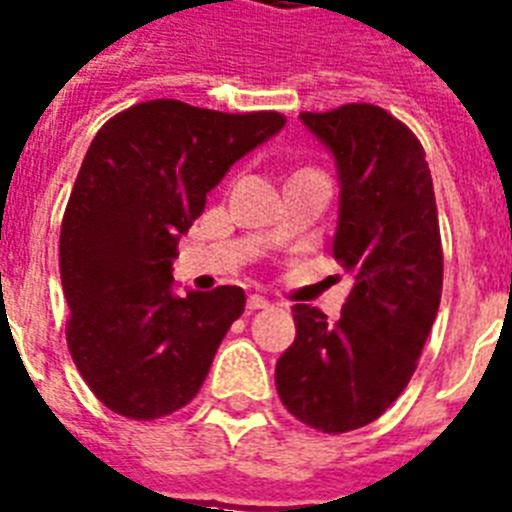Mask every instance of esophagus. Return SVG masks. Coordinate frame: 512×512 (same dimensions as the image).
Instances as JSON below:
<instances>
[{
	"label": "esophagus",
	"mask_w": 512,
	"mask_h": 512,
	"mask_svg": "<svg viewBox=\"0 0 512 512\" xmlns=\"http://www.w3.org/2000/svg\"><path fill=\"white\" fill-rule=\"evenodd\" d=\"M247 307L249 310H265V307H270V302L265 297H260V294H252V297L247 299Z\"/></svg>",
	"instance_id": "1"
}]
</instances>
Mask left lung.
<instances>
[{"label": "left lung", "mask_w": 512, "mask_h": 512, "mask_svg": "<svg viewBox=\"0 0 512 512\" xmlns=\"http://www.w3.org/2000/svg\"><path fill=\"white\" fill-rule=\"evenodd\" d=\"M299 118L334 155V257L355 286L336 323L292 307L276 389L297 421L344 434L386 413L415 373L442 299V236L426 152L402 120L365 102Z\"/></svg>", "instance_id": "obj_1"}]
</instances>
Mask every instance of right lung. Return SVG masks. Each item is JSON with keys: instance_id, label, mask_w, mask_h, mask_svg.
Wrapping results in <instances>:
<instances>
[{"instance_id": "right-lung-1", "label": "right lung", "mask_w": 512, "mask_h": 512, "mask_svg": "<svg viewBox=\"0 0 512 512\" xmlns=\"http://www.w3.org/2000/svg\"><path fill=\"white\" fill-rule=\"evenodd\" d=\"M281 112L152 99L91 141L60 231L68 350L112 413L155 421L197 397L244 289L173 294L178 239L228 168L284 128Z\"/></svg>"}]
</instances>
